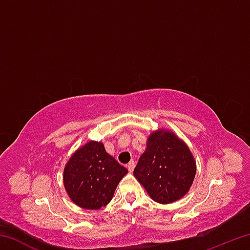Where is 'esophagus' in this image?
<instances>
[{
    "mask_svg": "<svg viewBox=\"0 0 250 250\" xmlns=\"http://www.w3.org/2000/svg\"><path fill=\"white\" fill-rule=\"evenodd\" d=\"M126 167H128V171L129 172H132L133 168H134V162H133V161H130V162L126 164Z\"/></svg>",
    "mask_w": 250,
    "mask_h": 250,
    "instance_id": "1",
    "label": "esophagus"
}]
</instances>
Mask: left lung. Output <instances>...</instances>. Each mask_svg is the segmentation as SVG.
Here are the masks:
<instances>
[{"instance_id":"8db88e82","label":"left lung","mask_w":250,"mask_h":250,"mask_svg":"<svg viewBox=\"0 0 250 250\" xmlns=\"http://www.w3.org/2000/svg\"><path fill=\"white\" fill-rule=\"evenodd\" d=\"M134 176L146 189L152 200L168 204L188 192L196 173L191 151L174 133L154 132L137 167Z\"/></svg>"}]
</instances>
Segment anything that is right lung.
Instances as JSON below:
<instances>
[{"mask_svg": "<svg viewBox=\"0 0 250 250\" xmlns=\"http://www.w3.org/2000/svg\"><path fill=\"white\" fill-rule=\"evenodd\" d=\"M128 170L109 155L101 142L91 141L71 156L64 170V185L76 205L100 209L111 201Z\"/></svg>", "mask_w": 250, "mask_h": 250, "instance_id": "right-lung-1", "label": "right lung"}]
</instances>
